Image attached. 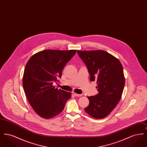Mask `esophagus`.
<instances>
[{
    "label": "esophagus",
    "instance_id": "esophagus-1",
    "mask_svg": "<svg viewBox=\"0 0 147 147\" xmlns=\"http://www.w3.org/2000/svg\"><path fill=\"white\" fill-rule=\"evenodd\" d=\"M72 94H73V95H74V96H78H78L79 97V96H82V94H77V93L74 92H72Z\"/></svg>",
    "mask_w": 147,
    "mask_h": 147
}]
</instances>
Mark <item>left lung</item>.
Returning <instances> with one entry per match:
<instances>
[{
    "label": "left lung",
    "instance_id": "left-lung-1",
    "mask_svg": "<svg viewBox=\"0 0 147 147\" xmlns=\"http://www.w3.org/2000/svg\"><path fill=\"white\" fill-rule=\"evenodd\" d=\"M86 65L91 82L96 81L98 93L88 96L89 105L85 109L95 119L109 115L119 103L125 80L123 67L118 59L102 50L77 51Z\"/></svg>",
    "mask_w": 147,
    "mask_h": 147
}]
</instances>
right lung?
<instances>
[{
    "instance_id": "obj_1",
    "label": "right lung",
    "mask_w": 147,
    "mask_h": 147,
    "mask_svg": "<svg viewBox=\"0 0 147 147\" xmlns=\"http://www.w3.org/2000/svg\"><path fill=\"white\" fill-rule=\"evenodd\" d=\"M76 50L46 49L32 56L26 65L22 84L30 104L35 112L45 119L59 114L71 97L70 92L55 88L65 64Z\"/></svg>"
}]
</instances>
